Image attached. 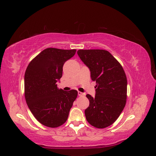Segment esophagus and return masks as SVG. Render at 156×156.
I'll list each match as a JSON object with an SVG mask.
<instances>
[{"mask_svg": "<svg viewBox=\"0 0 156 156\" xmlns=\"http://www.w3.org/2000/svg\"><path fill=\"white\" fill-rule=\"evenodd\" d=\"M78 95H79V96H84V94L83 93V92H81L78 91Z\"/></svg>", "mask_w": 156, "mask_h": 156, "instance_id": "obj_1", "label": "esophagus"}]
</instances>
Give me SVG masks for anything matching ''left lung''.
Here are the masks:
<instances>
[{
	"label": "left lung",
	"mask_w": 156,
	"mask_h": 156,
	"mask_svg": "<svg viewBox=\"0 0 156 156\" xmlns=\"http://www.w3.org/2000/svg\"><path fill=\"white\" fill-rule=\"evenodd\" d=\"M77 55L96 83L95 97L87 95L90 104L84 111L86 119L94 127L105 128L117 120L126 105L127 83L124 70L105 50L80 49Z\"/></svg>",
	"instance_id": "left-lung-1"
}]
</instances>
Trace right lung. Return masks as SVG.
Instances as JSON below:
<instances>
[{
	"mask_svg": "<svg viewBox=\"0 0 156 156\" xmlns=\"http://www.w3.org/2000/svg\"><path fill=\"white\" fill-rule=\"evenodd\" d=\"M76 50L48 48L29 63L25 73V97L32 115L40 123L56 127L67 120L77 91L57 87L64 64Z\"/></svg>",
	"mask_w": 156,
	"mask_h": 156,
	"instance_id": "1",
	"label": "right lung"
}]
</instances>
